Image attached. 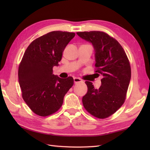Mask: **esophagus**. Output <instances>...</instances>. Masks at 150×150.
<instances>
[{
    "label": "esophagus",
    "mask_w": 150,
    "mask_h": 150,
    "mask_svg": "<svg viewBox=\"0 0 150 150\" xmlns=\"http://www.w3.org/2000/svg\"><path fill=\"white\" fill-rule=\"evenodd\" d=\"M73 80H74V83L75 84H77V83H79V82H83V81H82L81 79L78 78V77H75Z\"/></svg>",
    "instance_id": "34e87169"
}]
</instances>
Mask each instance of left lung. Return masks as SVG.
<instances>
[{
    "mask_svg": "<svg viewBox=\"0 0 150 150\" xmlns=\"http://www.w3.org/2000/svg\"><path fill=\"white\" fill-rule=\"evenodd\" d=\"M77 34L93 44L96 61L95 72L103 76L98 89H95L92 82H85L88 92L82 97L83 106L93 116L106 119L115 113L126 100L131 79L129 61L119 42L103 31Z\"/></svg>",
    "mask_w": 150,
    "mask_h": 150,
    "instance_id": "obj_1",
    "label": "left lung"
}]
</instances>
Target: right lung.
Here are the masks:
<instances>
[{
    "label": "right lung",
    "instance_id": "obj_1",
    "mask_svg": "<svg viewBox=\"0 0 150 150\" xmlns=\"http://www.w3.org/2000/svg\"><path fill=\"white\" fill-rule=\"evenodd\" d=\"M75 33L54 31L37 38L25 51L18 66L22 96L33 113L41 117L55 113L64 97L73 85V79H60L53 74L62 53Z\"/></svg>",
    "mask_w": 150,
    "mask_h": 150
}]
</instances>
